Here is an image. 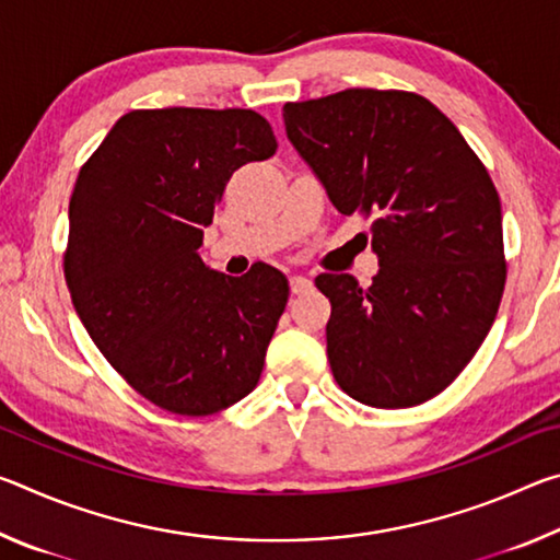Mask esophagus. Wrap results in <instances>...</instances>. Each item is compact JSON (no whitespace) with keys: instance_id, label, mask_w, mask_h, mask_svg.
Here are the masks:
<instances>
[{"instance_id":"esophagus-1","label":"esophagus","mask_w":560,"mask_h":560,"mask_svg":"<svg viewBox=\"0 0 560 560\" xmlns=\"http://www.w3.org/2000/svg\"><path fill=\"white\" fill-rule=\"evenodd\" d=\"M311 287H314V281H311L308 277H301V273H293V277H291V291L293 293H303V291H308Z\"/></svg>"}]
</instances>
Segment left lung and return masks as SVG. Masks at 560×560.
Masks as SVG:
<instances>
[{
  "mask_svg": "<svg viewBox=\"0 0 560 560\" xmlns=\"http://www.w3.org/2000/svg\"><path fill=\"white\" fill-rule=\"evenodd\" d=\"M287 136L340 214L371 217L381 269L363 289L318 273L328 363L353 400L395 410L440 395L485 343L504 293L501 202L457 126L407 91L287 103Z\"/></svg>",
  "mask_w": 560,
  "mask_h": 560,
  "instance_id": "8db88e82",
  "label": "left lung"
}]
</instances>
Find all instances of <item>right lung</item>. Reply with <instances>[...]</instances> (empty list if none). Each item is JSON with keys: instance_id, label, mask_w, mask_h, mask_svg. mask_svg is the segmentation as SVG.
I'll return each mask as SVG.
<instances>
[{"instance_id": "1", "label": "right lung", "mask_w": 560, "mask_h": 560, "mask_svg": "<svg viewBox=\"0 0 560 560\" xmlns=\"http://www.w3.org/2000/svg\"><path fill=\"white\" fill-rule=\"evenodd\" d=\"M273 150L254 110H130L75 179L63 257L73 308L108 363L167 412H220L259 383L289 281L261 261L224 277L200 246L226 179Z\"/></svg>"}]
</instances>
